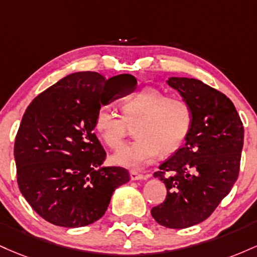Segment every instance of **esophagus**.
Masks as SVG:
<instances>
[{
	"label": "esophagus",
	"mask_w": 257,
	"mask_h": 257,
	"mask_svg": "<svg viewBox=\"0 0 257 257\" xmlns=\"http://www.w3.org/2000/svg\"><path fill=\"white\" fill-rule=\"evenodd\" d=\"M130 177H131L132 181H142V180H148L149 176L138 174L137 171H130Z\"/></svg>",
	"instance_id": "34e87169"
}]
</instances>
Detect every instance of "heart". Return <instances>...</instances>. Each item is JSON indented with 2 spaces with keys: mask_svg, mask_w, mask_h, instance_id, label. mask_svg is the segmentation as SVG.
<instances>
[{
  "mask_svg": "<svg viewBox=\"0 0 257 257\" xmlns=\"http://www.w3.org/2000/svg\"><path fill=\"white\" fill-rule=\"evenodd\" d=\"M122 116L102 106L94 117V128L103 142L116 149L135 126L136 141L123 146L111 158L115 165L140 169L159 151H176L188 134L192 110L178 96H165L155 87H146L122 100Z\"/></svg>",
  "mask_w": 257,
  "mask_h": 257,
  "instance_id": "b5f03b06",
  "label": "heart"
}]
</instances>
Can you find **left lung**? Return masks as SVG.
Here are the masks:
<instances>
[{
    "label": "left lung",
    "mask_w": 257,
    "mask_h": 257,
    "mask_svg": "<svg viewBox=\"0 0 257 257\" xmlns=\"http://www.w3.org/2000/svg\"><path fill=\"white\" fill-rule=\"evenodd\" d=\"M167 85L192 110L186 143L159 166L167 195L152 216L167 228L181 229L206 220L237 181L244 127L228 97L200 80L172 76Z\"/></svg>",
    "instance_id": "obj_1"
}]
</instances>
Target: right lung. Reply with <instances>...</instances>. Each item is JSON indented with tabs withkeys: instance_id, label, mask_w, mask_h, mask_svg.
I'll return each mask as SVG.
<instances>
[{
	"instance_id": "obj_1",
	"label": "right lung",
	"mask_w": 257,
	"mask_h": 257,
	"mask_svg": "<svg viewBox=\"0 0 257 257\" xmlns=\"http://www.w3.org/2000/svg\"><path fill=\"white\" fill-rule=\"evenodd\" d=\"M137 88L136 77L106 80L93 71L66 75L39 94L23 115L14 143L17 180L30 206L56 226L77 228L105 214L127 170L104 166L94 130L98 109Z\"/></svg>"
}]
</instances>
